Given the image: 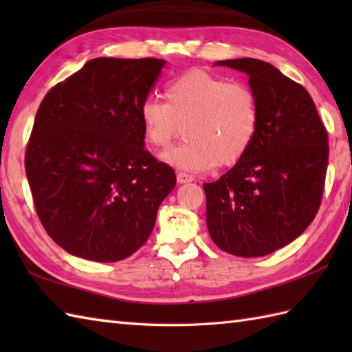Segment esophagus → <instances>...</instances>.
<instances>
[{
  "mask_svg": "<svg viewBox=\"0 0 352 352\" xmlns=\"http://www.w3.org/2000/svg\"><path fill=\"white\" fill-rule=\"evenodd\" d=\"M177 182L178 183H190V182H193V177L190 175V174H186V172H178L177 174Z\"/></svg>",
  "mask_w": 352,
  "mask_h": 352,
  "instance_id": "esophagus-1",
  "label": "esophagus"
}]
</instances>
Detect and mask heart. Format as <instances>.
I'll return each instance as SVG.
<instances>
[{"label":"heart","instance_id":"b5f03b06","mask_svg":"<svg viewBox=\"0 0 352 352\" xmlns=\"http://www.w3.org/2000/svg\"><path fill=\"white\" fill-rule=\"evenodd\" d=\"M163 102L148 98L139 118L146 140L166 148L182 131L186 139L162 159L192 172L231 166L242 159L256 136L258 100L251 87L228 83L203 69H192L169 81Z\"/></svg>","mask_w":352,"mask_h":352}]
</instances>
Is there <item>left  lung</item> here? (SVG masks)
I'll list each match as a JSON object with an SVG mask.
<instances>
[{
    "instance_id": "1",
    "label": "left lung",
    "mask_w": 352,
    "mask_h": 352,
    "mask_svg": "<svg viewBox=\"0 0 352 352\" xmlns=\"http://www.w3.org/2000/svg\"><path fill=\"white\" fill-rule=\"evenodd\" d=\"M250 77L258 125L227 174L204 183L207 227L222 251L261 257L304 233L322 203L328 133L310 94L257 58L221 60Z\"/></svg>"
}]
</instances>
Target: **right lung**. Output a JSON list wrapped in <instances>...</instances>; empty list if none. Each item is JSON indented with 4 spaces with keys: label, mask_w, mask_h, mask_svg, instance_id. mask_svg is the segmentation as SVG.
Masks as SVG:
<instances>
[{
    "label": "right lung",
    "mask_w": 352,
    "mask_h": 352,
    "mask_svg": "<svg viewBox=\"0 0 352 352\" xmlns=\"http://www.w3.org/2000/svg\"><path fill=\"white\" fill-rule=\"evenodd\" d=\"M163 66L160 58H94L37 109L25 174L42 227L72 256L130 257L175 188L174 169L144 148L139 118Z\"/></svg>",
    "instance_id": "1"
}]
</instances>
